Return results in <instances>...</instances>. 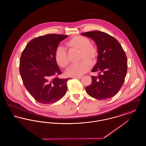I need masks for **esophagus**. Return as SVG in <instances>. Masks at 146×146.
<instances>
[{"label":"esophagus","instance_id":"esophagus-1","mask_svg":"<svg viewBox=\"0 0 146 146\" xmlns=\"http://www.w3.org/2000/svg\"><path fill=\"white\" fill-rule=\"evenodd\" d=\"M82 77V76H75V77H73V78H76V79H81Z\"/></svg>","mask_w":146,"mask_h":146}]
</instances>
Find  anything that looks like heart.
Listing matches in <instances>:
<instances>
[{
	"label": "heart",
	"instance_id": "b5f03b06",
	"mask_svg": "<svg viewBox=\"0 0 146 146\" xmlns=\"http://www.w3.org/2000/svg\"><path fill=\"white\" fill-rule=\"evenodd\" d=\"M67 45L72 49L80 51L79 60L81 61L72 66L67 71L68 76H81L88 72L91 64L96 62L98 57L97 48L91 44L89 39L85 36L76 35L71 38ZM55 59L57 64L62 68H66L69 64V60L66 51L58 47L56 50Z\"/></svg>",
	"mask_w": 146,
	"mask_h": 146
}]
</instances>
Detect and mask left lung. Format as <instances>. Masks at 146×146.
<instances>
[{"mask_svg":"<svg viewBox=\"0 0 146 146\" xmlns=\"http://www.w3.org/2000/svg\"><path fill=\"white\" fill-rule=\"evenodd\" d=\"M81 35L90 38L97 45L96 64L91 70L98 72L92 76L86 92L97 100H105L115 96L121 88L127 73V61L125 51L118 40L111 35L98 31Z\"/></svg>","mask_w":146,"mask_h":146,"instance_id":"obj_1","label":"left lung"}]
</instances>
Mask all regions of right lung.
Segmentation results:
<instances>
[{
	"label": "right lung",
	"instance_id": "obj_1",
	"mask_svg": "<svg viewBox=\"0 0 146 146\" xmlns=\"http://www.w3.org/2000/svg\"><path fill=\"white\" fill-rule=\"evenodd\" d=\"M68 35L40 36L28 42L21 54L20 73L23 83L36 101L55 103L65 95L70 78L60 79L62 73L55 59L60 42Z\"/></svg>",
	"mask_w": 146,
	"mask_h": 146
}]
</instances>
